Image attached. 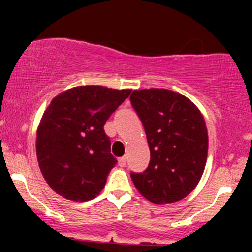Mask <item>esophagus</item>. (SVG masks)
I'll list each match as a JSON object with an SVG mask.
<instances>
[{"mask_svg": "<svg viewBox=\"0 0 252 252\" xmlns=\"http://www.w3.org/2000/svg\"><path fill=\"white\" fill-rule=\"evenodd\" d=\"M118 164H120V167H126V156H122V158H118Z\"/></svg>", "mask_w": 252, "mask_h": 252, "instance_id": "1", "label": "esophagus"}]
</instances>
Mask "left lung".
<instances>
[{
	"mask_svg": "<svg viewBox=\"0 0 252 252\" xmlns=\"http://www.w3.org/2000/svg\"><path fill=\"white\" fill-rule=\"evenodd\" d=\"M130 100L150 149L148 168L130 173L135 187L155 204L186 198L207 160L209 136L201 112L189 98L166 89L135 90Z\"/></svg>",
	"mask_w": 252,
	"mask_h": 252,
	"instance_id": "obj_1",
	"label": "left lung"
}]
</instances>
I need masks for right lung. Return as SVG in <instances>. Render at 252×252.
<instances>
[{"label": "right lung", "mask_w": 252, "mask_h": 252, "mask_svg": "<svg viewBox=\"0 0 252 252\" xmlns=\"http://www.w3.org/2000/svg\"><path fill=\"white\" fill-rule=\"evenodd\" d=\"M131 90L77 86L53 98L36 134V156L46 182L68 200L89 201L104 189L117 160L104 124Z\"/></svg>", "instance_id": "1"}]
</instances>
